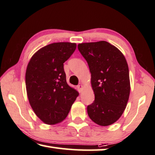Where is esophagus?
I'll return each mask as SVG.
<instances>
[{"instance_id": "34e87169", "label": "esophagus", "mask_w": 155, "mask_h": 155, "mask_svg": "<svg viewBox=\"0 0 155 155\" xmlns=\"http://www.w3.org/2000/svg\"><path fill=\"white\" fill-rule=\"evenodd\" d=\"M77 88H78V91H79L80 93H82V91H83V86L82 84L78 85L77 86Z\"/></svg>"}]
</instances>
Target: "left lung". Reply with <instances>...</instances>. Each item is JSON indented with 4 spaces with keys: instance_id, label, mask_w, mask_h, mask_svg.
Masks as SVG:
<instances>
[{
    "instance_id": "1",
    "label": "left lung",
    "mask_w": 155,
    "mask_h": 155,
    "mask_svg": "<svg viewBox=\"0 0 155 155\" xmlns=\"http://www.w3.org/2000/svg\"><path fill=\"white\" fill-rule=\"evenodd\" d=\"M78 48L88 62L95 98L87 107L89 118L100 126L111 125L120 118L129 98L131 86L125 57L105 41L80 43Z\"/></svg>"
}]
</instances>
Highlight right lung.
<instances>
[{
    "mask_svg": "<svg viewBox=\"0 0 155 155\" xmlns=\"http://www.w3.org/2000/svg\"><path fill=\"white\" fill-rule=\"evenodd\" d=\"M76 49L75 43H53L36 51L27 65L25 81L29 104L43 123L63 121L79 95L68 84L63 63Z\"/></svg>",
    "mask_w": 155,
    "mask_h": 155,
    "instance_id": "add662e5",
    "label": "right lung"
}]
</instances>
